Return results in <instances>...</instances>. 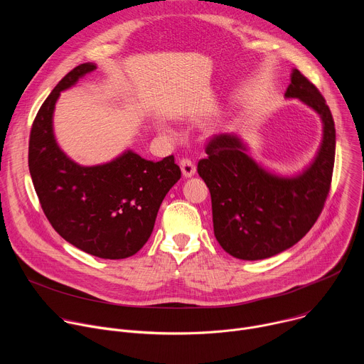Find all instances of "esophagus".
I'll use <instances>...</instances> for the list:
<instances>
[{
	"instance_id": "esophagus-1",
	"label": "esophagus",
	"mask_w": 364,
	"mask_h": 364,
	"mask_svg": "<svg viewBox=\"0 0 364 364\" xmlns=\"http://www.w3.org/2000/svg\"><path fill=\"white\" fill-rule=\"evenodd\" d=\"M180 167L184 177H193L196 174V164L190 159H183L180 161Z\"/></svg>"
}]
</instances>
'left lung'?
Listing matches in <instances>:
<instances>
[{"label": "left lung", "instance_id": "1", "mask_svg": "<svg viewBox=\"0 0 364 364\" xmlns=\"http://www.w3.org/2000/svg\"><path fill=\"white\" fill-rule=\"evenodd\" d=\"M287 97H298L323 119L324 136L302 174L277 177L245 154L240 139L219 134L205 145L207 157L197 173L210 190L215 236L232 256L243 261L271 257L301 240L314 226L330 193L336 128L324 96L298 69L291 75Z\"/></svg>", "mask_w": 364, "mask_h": 364}]
</instances>
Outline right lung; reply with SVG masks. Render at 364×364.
Wrapping results in <instances>:
<instances>
[{
  "label": "right lung",
  "mask_w": 364,
  "mask_h": 364,
  "mask_svg": "<svg viewBox=\"0 0 364 364\" xmlns=\"http://www.w3.org/2000/svg\"><path fill=\"white\" fill-rule=\"evenodd\" d=\"M83 63L47 96L31 125L28 168L41 209L53 229L80 250L102 259L135 255L181 170L174 155L149 161L132 151L96 167H80L58 146L51 118L60 92L95 70Z\"/></svg>",
  "instance_id": "add662e5"
}]
</instances>
